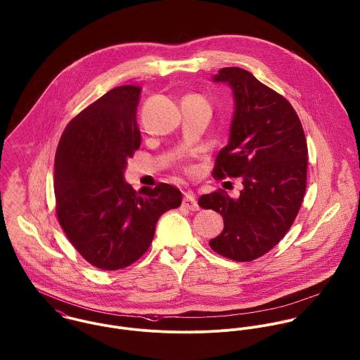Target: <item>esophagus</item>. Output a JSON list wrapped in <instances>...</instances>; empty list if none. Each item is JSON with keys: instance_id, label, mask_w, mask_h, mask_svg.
I'll use <instances>...</instances> for the list:
<instances>
[{"instance_id": "1", "label": "esophagus", "mask_w": 360, "mask_h": 360, "mask_svg": "<svg viewBox=\"0 0 360 360\" xmlns=\"http://www.w3.org/2000/svg\"><path fill=\"white\" fill-rule=\"evenodd\" d=\"M182 206H184L185 209L191 210V212H198V210H199V205H198V202H196V199H195V196H193L192 192L185 193L184 200H182Z\"/></svg>"}]
</instances>
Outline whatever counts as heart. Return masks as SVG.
<instances>
[{
  "label": "heart",
  "mask_w": 360,
  "mask_h": 360,
  "mask_svg": "<svg viewBox=\"0 0 360 360\" xmlns=\"http://www.w3.org/2000/svg\"><path fill=\"white\" fill-rule=\"evenodd\" d=\"M189 97H198V98H203V100H205V97H202V96H198V94H192V96H189Z\"/></svg>",
  "instance_id": "1"
}]
</instances>
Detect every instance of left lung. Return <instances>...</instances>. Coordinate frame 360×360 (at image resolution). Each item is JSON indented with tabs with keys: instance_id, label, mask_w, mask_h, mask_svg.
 <instances>
[{
	"instance_id": "obj_1",
	"label": "left lung",
	"mask_w": 360,
	"mask_h": 360,
	"mask_svg": "<svg viewBox=\"0 0 360 360\" xmlns=\"http://www.w3.org/2000/svg\"><path fill=\"white\" fill-rule=\"evenodd\" d=\"M214 82L233 90L229 142L216 158L213 176L242 178L238 199L218 189L199 198L202 209L224 218L210 248L233 262H252L287 233L306 192L307 143L300 120L284 96L242 68H222Z\"/></svg>"
}]
</instances>
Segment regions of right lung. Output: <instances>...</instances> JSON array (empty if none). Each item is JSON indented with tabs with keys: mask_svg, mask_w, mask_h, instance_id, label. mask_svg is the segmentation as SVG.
Segmentation results:
<instances>
[{
	"mask_svg": "<svg viewBox=\"0 0 360 360\" xmlns=\"http://www.w3.org/2000/svg\"><path fill=\"white\" fill-rule=\"evenodd\" d=\"M142 87L118 86L67 125L56 153L57 218L79 255L114 271L141 259L158 218L182 203L179 189L158 184L136 192L124 181L128 158L141 147L136 110Z\"/></svg>",
	"mask_w": 360,
	"mask_h": 360,
	"instance_id": "1",
	"label": "right lung"
}]
</instances>
